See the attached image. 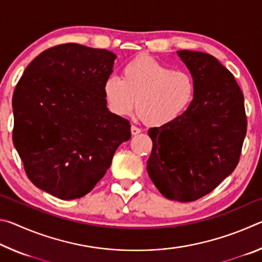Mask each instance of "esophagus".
<instances>
[{"mask_svg":"<svg viewBox=\"0 0 262 262\" xmlns=\"http://www.w3.org/2000/svg\"><path fill=\"white\" fill-rule=\"evenodd\" d=\"M130 133H132V135H137V134H140V133H141V129H140V128H137L136 126H132L130 127Z\"/></svg>","mask_w":262,"mask_h":262,"instance_id":"34e87169","label":"esophagus"}]
</instances>
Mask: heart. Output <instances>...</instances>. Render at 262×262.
<instances>
[{
    "mask_svg": "<svg viewBox=\"0 0 262 262\" xmlns=\"http://www.w3.org/2000/svg\"><path fill=\"white\" fill-rule=\"evenodd\" d=\"M104 98L111 112L129 114L135 107L150 127L170 125L192 104L195 82L185 70L172 69L152 56H139L128 62L122 78L111 75L103 85Z\"/></svg>",
    "mask_w": 262,
    "mask_h": 262,
    "instance_id": "heart-1",
    "label": "heart"
}]
</instances>
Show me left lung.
<instances>
[{"instance_id":"left-lung-1","label":"left lung","mask_w":262,"mask_h":262,"mask_svg":"<svg viewBox=\"0 0 262 262\" xmlns=\"http://www.w3.org/2000/svg\"><path fill=\"white\" fill-rule=\"evenodd\" d=\"M195 82L192 104L170 125L149 129L148 174L163 196H205L236 168L247 129L244 96L233 75L210 54L178 51Z\"/></svg>"}]
</instances>
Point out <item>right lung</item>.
I'll return each mask as SVG.
<instances>
[{
	"label": "right lung",
	"mask_w": 262,
	"mask_h": 262,
	"mask_svg": "<svg viewBox=\"0 0 262 262\" xmlns=\"http://www.w3.org/2000/svg\"><path fill=\"white\" fill-rule=\"evenodd\" d=\"M114 53L63 43L26 67L12 96V141L34 186L61 200L91 192L130 139L129 121L103 94Z\"/></svg>",
	"instance_id": "obj_1"
}]
</instances>
